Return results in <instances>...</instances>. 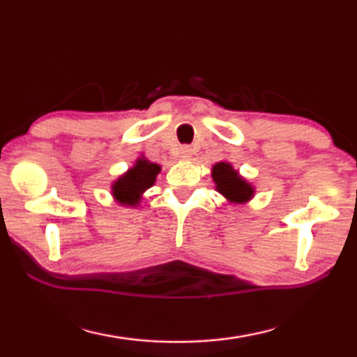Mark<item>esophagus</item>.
<instances>
[{
    "label": "esophagus",
    "mask_w": 357,
    "mask_h": 357,
    "mask_svg": "<svg viewBox=\"0 0 357 357\" xmlns=\"http://www.w3.org/2000/svg\"><path fill=\"white\" fill-rule=\"evenodd\" d=\"M179 154H181V157H183L184 160H187V159H190L192 157V148L190 146H181V149H179Z\"/></svg>",
    "instance_id": "obj_1"
}]
</instances>
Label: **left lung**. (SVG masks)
Here are the masks:
<instances>
[{
	"label": "left lung",
	"mask_w": 357,
	"mask_h": 357,
	"mask_svg": "<svg viewBox=\"0 0 357 357\" xmlns=\"http://www.w3.org/2000/svg\"><path fill=\"white\" fill-rule=\"evenodd\" d=\"M213 179L215 189L233 203H244L253 195V187L245 183L228 162H219L213 167Z\"/></svg>",
	"instance_id": "obj_1"
}]
</instances>
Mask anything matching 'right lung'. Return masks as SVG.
Returning <instances> with one entry per match:
<instances>
[{
  "label": "right lung",
  "mask_w": 357,
  "mask_h": 357,
  "mask_svg": "<svg viewBox=\"0 0 357 357\" xmlns=\"http://www.w3.org/2000/svg\"><path fill=\"white\" fill-rule=\"evenodd\" d=\"M160 167L146 159H138L130 170L113 184V197L118 203L135 206L140 203L142 193L155 183Z\"/></svg>",
  "instance_id": "1"
}]
</instances>
